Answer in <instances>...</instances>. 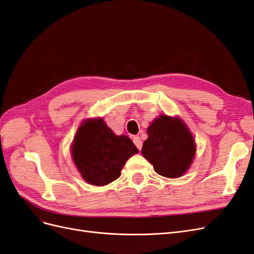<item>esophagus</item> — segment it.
Masks as SVG:
<instances>
[{
	"label": "esophagus",
	"mask_w": 254,
	"mask_h": 254,
	"mask_svg": "<svg viewBox=\"0 0 254 254\" xmlns=\"http://www.w3.org/2000/svg\"><path fill=\"white\" fill-rule=\"evenodd\" d=\"M132 141H133V143H134V145L136 146V148L139 149V150H141V148H142V141H141V139H140V136H133V139H132Z\"/></svg>",
	"instance_id": "obj_1"
}]
</instances>
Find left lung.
I'll return each mask as SVG.
<instances>
[{
    "label": "left lung",
    "mask_w": 254,
    "mask_h": 254,
    "mask_svg": "<svg viewBox=\"0 0 254 254\" xmlns=\"http://www.w3.org/2000/svg\"><path fill=\"white\" fill-rule=\"evenodd\" d=\"M147 133L142 155L153 165L157 174L166 178H178L189 170L195 157L196 145L182 120L162 114L149 125Z\"/></svg>",
    "instance_id": "left-lung-1"
}]
</instances>
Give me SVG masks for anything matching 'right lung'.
<instances>
[{
	"mask_svg": "<svg viewBox=\"0 0 254 254\" xmlns=\"http://www.w3.org/2000/svg\"><path fill=\"white\" fill-rule=\"evenodd\" d=\"M71 151L82 178L103 187L117 180L126 161L139 150L128 136L115 135L103 119H89L79 126Z\"/></svg>",
	"mask_w": 254,
	"mask_h": 254,
	"instance_id": "right-lung-1",
	"label": "right lung"
}]
</instances>
